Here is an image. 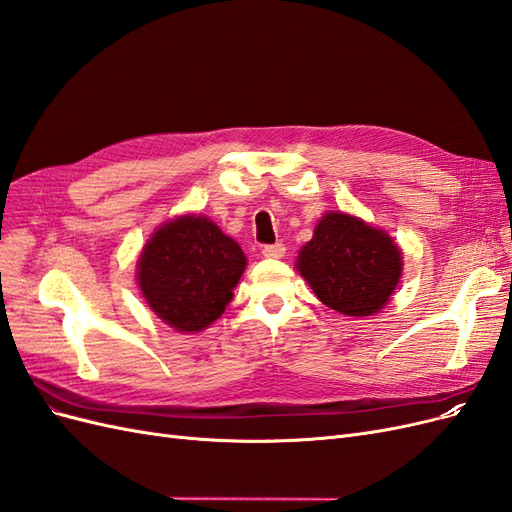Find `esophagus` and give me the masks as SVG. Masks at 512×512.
I'll return each instance as SVG.
<instances>
[{"label":"esophagus","mask_w":512,"mask_h":512,"mask_svg":"<svg viewBox=\"0 0 512 512\" xmlns=\"http://www.w3.org/2000/svg\"><path fill=\"white\" fill-rule=\"evenodd\" d=\"M286 254V245L284 243H271L262 247V256L265 258H282Z\"/></svg>","instance_id":"esophagus-1"}]
</instances>
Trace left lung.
<instances>
[{
	"label": "left lung",
	"mask_w": 512,
	"mask_h": 512,
	"mask_svg": "<svg viewBox=\"0 0 512 512\" xmlns=\"http://www.w3.org/2000/svg\"><path fill=\"white\" fill-rule=\"evenodd\" d=\"M297 269L327 307L371 316L399 282L401 254L386 232L346 213H327L303 245Z\"/></svg>",
	"instance_id": "obj_1"
}]
</instances>
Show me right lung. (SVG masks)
Segmentation results:
<instances>
[{"label":"right lung","instance_id":"1","mask_svg":"<svg viewBox=\"0 0 512 512\" xmlns=\"http://www.w3.org/2000/svg\"><path fill=\"white\" fill-rule=\"evenodd\" d=\"M245 269L241 247L203 215H183L153 232L138 258L149 307L177 331L218 320Z\"/></svg>","mask_w":512,"mask_h":512}]
</instances>
